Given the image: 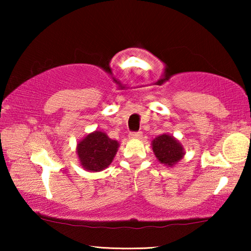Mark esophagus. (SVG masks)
I'll use <instances>...</instances> for the list:
<instances>
[{
    "label": "esophagus",
    "instance_id": "esophagus-1",
    "mask_svg": "<svg viewBox=\"0 0 251 251\" xmlns=\"http://www.w3.org/2000/svg\"><path fill=\"white\" fill-rule=\"evenodd\" d=\"M129 137L135 138V139L141 138L142 137V131H131V133H129Z\"/></svg>",
    "mask_w": 251,
    "mask_h": 251
}]
</instances>
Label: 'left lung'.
I'll use <instances>...</instances> for the list:
<instances>
[{
    "instance_id": "obj_1",
    "label": "left lung",
    "mask_w": 251,
    "mask_h": 251,
    "mask_svg": "<svg viewBox=\"0 0 251 251\" xmlns=\"http://www.w3.org/2000/svg\"><path fill=\"white\" fill-rule=\"evenodd\" d=\"M152 151L161 164L173 166L184 156V150L173 136L163 134L152 141Z\"/></svg>"
}]
</instances>
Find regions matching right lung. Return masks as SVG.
I'll return each instance as SVG.
<instances>
[{"label":"right lung","instance_id":"obj_1","mask_svg":"<svg viewBox=\"0 0 251 251\" xmlns=\"http://www.w3.org/2000/svg\"><path fill=\"white\" fill-rule=\"evenodd\" d=\"M117 148L118 143L116 141L110 139L105 133L96 130L77 144L80 165L86 171H103L112 163Z\"/></svg>","mask_w":251,"mask_h":251}]
</instances>
